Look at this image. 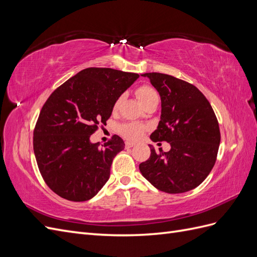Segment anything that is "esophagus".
Here are the masks:
<instances>
[{"mask_svg": "<svg viewBox=\"0 0 257 257\" xmlns=\"http://www.w3.org/2000/svg\"><path fill=\"white\" fill-rule=\"evenodd\" d=\"M136 144L135 143H132V142H126L125 143V148H132V147H134Z\"/></svg>", "mask_w": 257, "mask_h": 257, "instance_id": "34e87169", "label": "esophagus"}]
</instances>
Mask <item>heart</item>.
Masks as SVG:
<instances>
[{
  "instance_id": "heart-1",
  "label": "heart",
  "mask_w": 257,
  "mask_h": 257,
  "mask_svg": "<svg viewBox=\"0 0 257 257\" xmlns=\"http://www.w3.org/2000/svg\"><path fill=\"white\" fill-rule=\"evenodd\" d=\"M136 95L139 98V100H141L143 104H145L147 100H149L150 98H152L153 96L158 94L157 92H155V90L151 88L150 85H142V87H139L137 89ZM121 100H122V96L115 100V103L113 105V110L118 109L121 104ZM145 131H146V126L144 124L138 123V122L124 123L119 127L120 134L125 138L130 139V141H139V139L143 137Z\"/></svg>"
}]
</instances>
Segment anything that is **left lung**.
<instances>
[{"label":"left lung","instance_id":"left-lung-1","mask_svg":"<svg viewBox=\"0 0 257 257\" xmlns=\"http://www.w3.org/2000/svg\"><path fill=\"white\" fill-rule=\"evenodd\" d=\"M161 96L162 109L152 142L169 143L170 150L151 155L139 165L142 175L154 188L169 194L195 189L211 172L221 134L208 99L195 85L161 73H146Z\"/></svg>","mask_w":257,"mask_h":257}]
</instances>
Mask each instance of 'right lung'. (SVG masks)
<instances>
[{
	"label": "right lung",
	"mask_w": 257,
	"mask_h": 257,
	"mask_svg": "<svg viewBox=\"0 0 257 257\" xmlns=\"http://www.w3.org/2000/svg\"><path fill=\"white\" fill-rule=\"evenodd\" d=\"M138 77L112 68H85L46 100L34 130V154L45 182L62 198L89 200L108 181L112 160L125 145L118 135L102 146L90 137L99 123L106 124L115 100Z\"/></svg>",
	"instance_id": "obj_1"
}]
</instances>
